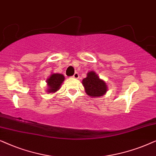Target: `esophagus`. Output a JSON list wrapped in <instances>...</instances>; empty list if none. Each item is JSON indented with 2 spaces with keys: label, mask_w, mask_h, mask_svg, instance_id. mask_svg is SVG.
Instances as JSON below:
<instances>
[{
  "label": "esophagus",
  "mask_w": 156,
  "mask_h": 156,
  "mask_svg": "<svg viewBox=\"0 0 156 156\" xmlns=\"http://www.w3.org/2000/svg\"><path fill=\"white\" fill-rule=\"evenodd\" d=\"M73 77L74 78H76V79H77V78H79V74H78V73H75V74L73 75Z\"/></svg>",
  "instance_id": "esophagus-1"
}]
</instances>
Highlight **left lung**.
<instances>
[{
	"label": "left lung",
	"instance_id": "obj_1",
	"mask_svg": "<svg viewBox=\"0 0 156 156\" xmlns=\"http://www.w3.org/2000/svg\"><path fill=\"white\" fill-rule=\"evenodd\" d=\"M86 94L92 98H99L104 95L108 91V86L104 80L101 79L95 71H89L86 78L82 80Z\"/></svg>",
	"mask_w": 156,
	"mask_h": 156
}]
</instances>
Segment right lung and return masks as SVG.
<instances>
[{
    "label": "right lung",
    "mask_w": 156,
    "mask_h": 156,
    "mask_svg": "<svg viewBox=\"0 0 156 156\" xmlns=\"http://www.w3.org/2000/svg\"><path fill=\"white\" fill-rule=\"evenodd\" d=\"M65 80V77L61 73H52L46 80L47 93H55L61 88L63 82Z\"/></svg>",
    "instance_id": "obj_1"
}]
</instances>
